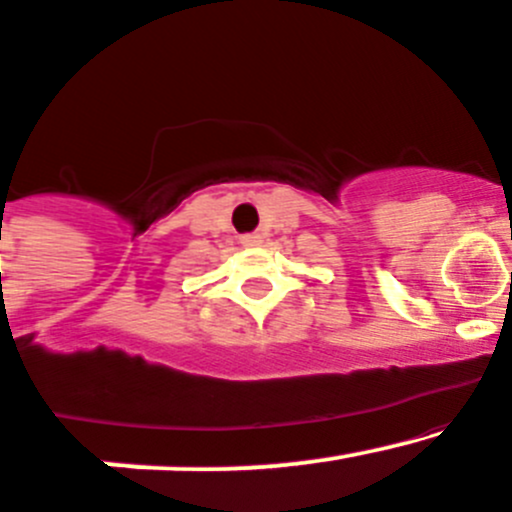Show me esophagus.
Here are the masks:
<instances>
[{"mask_svg":"<svg viewBox=\"0 0 512 512\" xmlns=\"http://www.w3.org/2000/svg\"><path fill=\"white\" fill-rule=\"evenodd\" d=\"M241 244H244V246H258V244H261V237H258V234H244V237H241Z\"/></svg>","mask_w":512,"mask_h":512,"instance_id":"obj_1","label":"esophagus"}]
</instances>
